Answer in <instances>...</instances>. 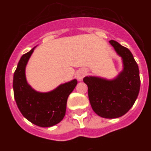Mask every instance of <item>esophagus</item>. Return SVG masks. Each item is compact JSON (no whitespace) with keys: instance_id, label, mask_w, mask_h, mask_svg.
<instances>
[{"instance_id":"esophagus-1","label":"esophagus","mask_w":151,"mask_h":151,"mask_svg":"<svg viewBox=\"0 0 151 151\" xmlns=\"http://www.w3.org/2000/svg\"><path fill=\"white\" fill-rule=\"evenodd\" d=\"M86 71L84 70L81 69V70H78V71L76 72V74H75V77L77 78V79L79 80V81H81V80H82L83 78V77L86 75Z\"/></svg>"}]
</instances>
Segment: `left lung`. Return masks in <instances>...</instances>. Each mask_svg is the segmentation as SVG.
Here are the masks:
<instances>
[{
  "label": "left lung",
  "mask_w": 151,
  "mask_h": 151,
  "mask_svg": "<svg viewBox=\"0 0 151 151\" xmlns=\"http://www.w3.org/2000/svg\"><path fill=\"white\" fill-rule=\"evenodd\" d=\"M109 43L122 59L123 70L114 79L88 76L83 82L88 87V97L93 111L104 118H117L124 115L137 98L140 87L137 62L129 49L116 42Z\"/></svg>",
  "instance_id": "8db88e82"
}]
</instances>
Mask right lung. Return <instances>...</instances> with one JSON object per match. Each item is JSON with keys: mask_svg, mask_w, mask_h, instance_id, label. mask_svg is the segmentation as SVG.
<instances>
[{"mask_svg": "<svg viewBox=\"0 0 151 151\" xmlns=\"http://www.w3.org/2000/svg\"><path fill=\"white\" fill-rule=\"evenodd\" d=\"M32 48L21 58L14 73V99L22 115L34 124L49 127L63 120L68 96L75 88L78 81L73 79L60 84L49 92L35 91L26 79V66L34 50Z\"/></svg>", "mask_w": 151, "mask_h": 151, "instance_id": "1", "label": "right lung"}]
</instances>
